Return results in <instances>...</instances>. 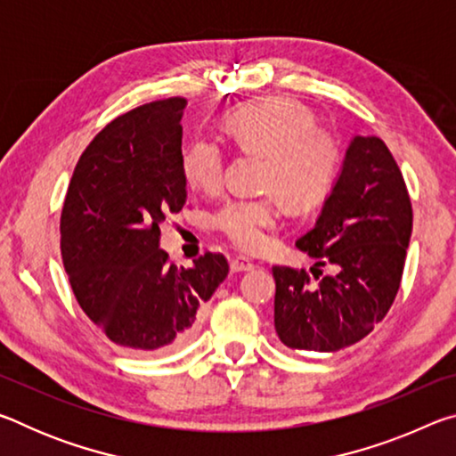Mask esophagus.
<instances>
[{
	"mask_svg": "<svg viewBox=\"0 0 456 456\" xmlns=\"http://www.w3.org/2000/svg\"><path fill=\"white\" fill-rule=\"evenodd\" d=\"M256 267L251 264L249 259L247 257H235L233 261H231V272L233 273H239V272H251V269Z\"/></svg>",
	"mask_w": 456,
	"mask_h": 456,
	"instance_id": "esophagus-1",
	"label": "esophagus"
}]
</instances>
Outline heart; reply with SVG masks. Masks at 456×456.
<instances>
[{
  "label": "heart",
  "mask_w": 456,
  "mask_h": 456,
  "mask_svg": "<svg viewBox=\"0 0 456 456\" xmlns=\"http://www.w3.org/2000/svg\"><path fill=\"white\" fill-rule=\"evenodd\" d=\"M231 141L265 159L261 187L265 195L229 199L215 211L211 225L237 249L256 253L281 225V197L307 209L328 197L342 167V144L314 114L289 98L269 96L241 104L225 118ZM181 168L192 189L215 192L223 184L225 154L209 138H195L183 149Z\"/></svg>",
  "instance_id": "heart-1"
}]
</instances>
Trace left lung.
I'll return each mask as SVG.
<instances>
[{
    "mask_svg": "<svg viewBox=\"0 0 456 456\" xmlns=\"http://www.w3.org/2000/svg\"><path fill=\"white\" fill-rule=\"evenodd\" d=\"M412 203L395 157L378 136H356L315 225L297 247L338 265L336 275L273 265L275 331L293 350L339 352L388 314L403 281Z\"/></svg>",
    "mask_w": 456,
    "mask_h": 456,
    "instance_id": "obj_1",
    "label": "left lung"
}]
</instances>
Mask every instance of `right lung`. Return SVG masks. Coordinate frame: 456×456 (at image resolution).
I'll use <instances>...</instances> for the list:
<instances>
[{
  "instance_id": "obj_1",
  "label": "right lung",
  "mask_w": 456,
  "mask_h": 456,
  "mask_svg": "<svg viewBox=\"0 0 456 456\" xmlns=\"http://www.w3.org/2000/svg\"><path fill=\"white\" fill-rule=\"evenodd\" d=\"M187 100H154L92 138L68 184L60 249L84 314L110 342L138 352L189 338L197 312L229 273L223 253L191 269L159 249L160 223L187 200L181 168Z\"/></svg>"
}]
</instances>
